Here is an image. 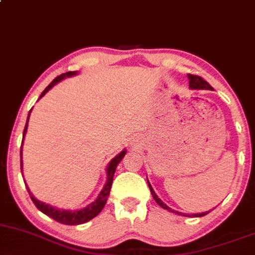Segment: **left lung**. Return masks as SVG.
Instances as JSON below:
<instances>
[{
  "label": "left lung",
  "mask_w": 255,
  "mask_h": 255,
  "mask_svg": "<svg viewBox=\"0 0 255 255\" xmlns=\"http://www.w3.org/2000/svg\"><path fill=\"white\" fill-rule=\"evenodd\" d=\"M188 78H189V88L190 89H195V90H201V89H204V90H213V88H211V85L209 84L208 82H205L203 78L199 77V76H196V75H188ZM147 183H148V188L151 190V194L153 196V198H154V201L157 202V203L160 205L162 209H166L168 211H172L174 214H178V215H183V216H192V217H201V216H204L207 215V214H209L210 211H205V213H201V214H192V215H186V214H182L179 213V211H176V210H172L170 207H167L166 204L164 203V202L161 201L160 198L158 197L157 195H155L154 190L151 186V184H149L148 180H147Z\"/></svg>",
  "instance_id": "8db88e82"
}]
</instances>
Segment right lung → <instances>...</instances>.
<instances>
[{
  "label": "right lung",
  "mask_w": 255,
  "mask_h": 255,
  "mask_svg": "<svg viewBox=\"0 0 255 255\" xmlns=\"http://www.w3.org/2000/svg\"><path fill=\"white\" fill-rule=\"evenodd\" d=\"M75 75H77V71H69L66 73H63V75L58 76V77L54 78L53 81H52L50 84H48V87L46 88L44 91H42L41 95H40V98L44 96V95L47 93L50 89L53 88L58 82H60L61 79H64L66 77H72V76H75ZM30 110H32V109H30ZM29 114H30V112H29ZM29 114H28V118H27L26 126H24V129H23V139H24V135H26L27 127H28ZM23 139H22V143H21V151H20L21 172H22V145H23ZM126 152H127V151L124 149V151L120 152L115 158L112 159V161H110L108 164V166H107V182H106V184H104L102 191L100 192V195H98L96 201L93 202V203H90L89 205H87V207L83 208V209H81V210H73L72 211V210H65V209H58V208L52 207V205H50V204H46V203H44V202H40L39 199H36L34 196H33V194L29 191L28 186H27V184H26L27 191H28L30 198H32L33 203L35 204V207L38 208V209L41 211V213H44L45 215L50 216L51 219L56 220L57 222L63 223V225H67V226L82 225V223H85V222H88V221L93 220L94 217H96L98 214L102 211L104 205H106V203H107L108 196L110 194V189H112L113 178H114L116 166H118L119 162L122 160V158L125 157Z\"/></svg>",
  "instance_id": "1"
}]
</instances>
